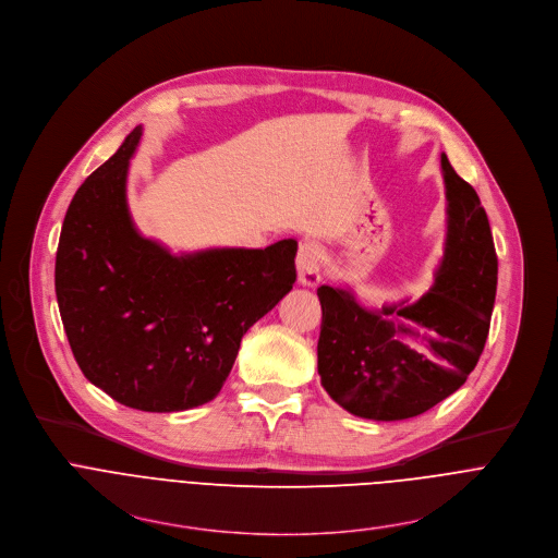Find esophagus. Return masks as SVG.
Masks as SVG:
<instances>
[{"label": "esophagus", "instance_id": "obj_1", "mask_svg": "<svg viewBox=\"0 0 558 558\" xmlns=\"http://www.w3.org/2000/svg\"><path fill=\"white\" fill-rule=\"evenodd\" d=\"M296 272L301 286L315 288L322 283V253L315 243H301L296 253Z\"/></svg>", "mask_w": 558, "mask_h": 558}]
</instances>
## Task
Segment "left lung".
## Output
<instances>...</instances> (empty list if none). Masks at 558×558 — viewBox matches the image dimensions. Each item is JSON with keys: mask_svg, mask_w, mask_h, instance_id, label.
Instances as JSON below:
<instances>
[{"mask_svg": "<svg viewBox=\"0 0 558 558\" xmlns=\"http://www.w3.org/2000/svg\"><path fill=\"white\" fill-rule=\"evenodd\" d=\"M444 257L416 301L363 303L350 286H322L317 369L354 416L403 421L454 395L474 369L497 296L499 262L476 191L441 153Z\"/></svg>", "mask_w": 558, "mask_h": 558, "instance_id": "1", "label": "left lung"}]
</instances>
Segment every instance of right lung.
<instances>
[{
  "label": "right lung",
  "mask_w": 558,
  "mask_h": 558,
  "mask_svg": "<svg viewBox=\"0 0 558 558\" xmlns=\"http://www.w3.org/2000/svg\"><path fill=\"white\" fill-rule=\"evenodd\" d=\"M137 126L75 193L54 292L84 377L121 405L181 412L223 388L241 337L292 290L296 241L172 253L129 208Z\"/></svg>",
  "instance_id": "1"
}]
</instances>
